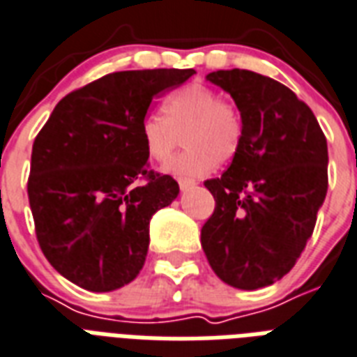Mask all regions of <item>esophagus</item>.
<instances>
[{
  "instance_id": "1",
  "label": "esophagus",
  "mask_w": 357,
  "mask_h": 357,
  "mask_svg": "<svg viewBox=\"0 0 357 357\" xmlns=\"http://www.w3.org/2000/svg\"><path fill=\"white\" fill-rule=\"evenodd\" d=\"M178 183L181 190H189L190 187H195V181H189V179H179Z\"/></svg>"
}]
</instances>
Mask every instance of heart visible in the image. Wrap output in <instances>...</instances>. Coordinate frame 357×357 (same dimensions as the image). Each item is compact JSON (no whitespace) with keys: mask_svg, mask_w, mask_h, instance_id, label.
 <instances>
[{"mask_svg":"<svg viewBox=\"0 0 357 357\" xmlns=\"http://www.w3.org/2000/svg\"><path fill=\"white\" fill-rule=\"evenodd\" d=\"M179 135L187 148L162 170L176 178L198 179L238 153L243 121L236 105L219 99L204 84H189L168 95L162 114H148L140 123L144 148L155 162L170 159Z\"/></svg>","mask_w":357,"mask_h":357,"instance_id":"1","label":"heart"}]
</instances>
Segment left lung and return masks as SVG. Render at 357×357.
Returning <instances> with one entry per match:
<instances>
[{"instance_id": "obj_1", "label": "left lung", "mask_w": 357, "mask_h": 357, "mask_svg": "<svg viewBox=\"0 0 357 357\" xmlns=\"http://www.w3.org/2000/svg\"><path fill=\"white\" fill-rule=\"evenodd\" d=\"M234 99L243 121L238 153L208 179L215 211L200 241L215 275L257 290L294 268L328 192V142L314 114L292 89L252 70L206 76Z\"/></svg>"}]
</instances>
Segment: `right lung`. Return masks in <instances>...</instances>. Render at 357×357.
Returning a JSON list of instances; mask_svg holds the SVG:
<instances>
[{"label":"right lung","instance_id":"1","mask_svg":"<svg viewBox=\"0 0 357 357\" xmlns=\"http://www.w3.org/2000/svg\"><path fill=\"white\" fill-rule=\"evenodd\" d=\"M192 75L102 76L59 100L35 138L27 197L37 239L54 269L80 288L112 292L144 268L149 221L178 198L179 185L148 172L140 123L155 95Z\"/></svg>","mask_w":357,"mask_h":357}]
</instances>
